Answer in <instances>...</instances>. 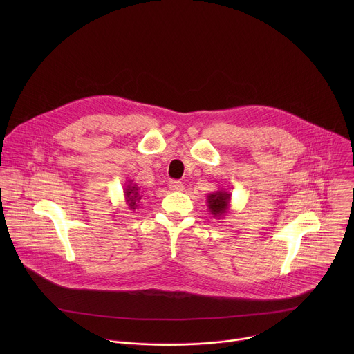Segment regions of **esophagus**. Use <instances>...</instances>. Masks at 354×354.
Returning <instances> with one entry per match:
<instances>
[{"label": "esophagus", "mask_w": 354, "mask_h": 354, "mask_svg": "<svg viewBox=\"0 0 354 354\" xmlns=\"http://www.w3.org/2000/svg\"><path fill=\"white\" fill-rule=\"evenodd\" d=\"M169 189L174 192L183 190V183L180 180H169Z\"/></svg>", "instance_id": "1"}]
</instances>
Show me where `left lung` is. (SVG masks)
<instances>
[{
    "instance_id": "8db88e82",
    "label": "left lung",
    "mask_w": 354,
    "mask_h": 354,
    "mask_svg": "<svg viewBox=\"0 0 354 354\" xmlns=\"http://www.w3.org/2000/svg\"><path fill=\"white\" fill-rule=\"evenodd\" d=\"M231 193L227 189H218L214 193L207 194V207L214 218H223L230 213Z\"/></svg>"
}]
</instances>
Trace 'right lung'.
<instances>
[{
  "label": "right lung",
  "instance_id": "add662e5",
  "mask_svg": "<svg viewBox=\"0 0 354 354\" xmlns=\"http://www.w3.org/2000/svg\"><path fill=\"white\" fill-rule=\"evenodd\" d=\"M123 193H124V200H126V205L129 206V209L131 212H134L137 207H138V203L142 197V192H140V187L137 186V183H134L133 180H127V183L124 185V189H123Z\"/></svg>",
  "mask_w": 354,
  "mask_h": 354
}]
</instances>
